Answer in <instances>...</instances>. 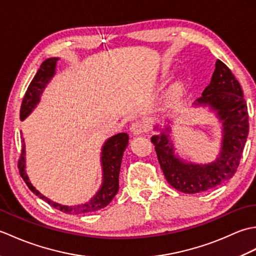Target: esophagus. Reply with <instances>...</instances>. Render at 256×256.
I'll use <instances>...</instances> for the list:
<instances>
[{
  "instance_id": "1",
  "label": "esophagus",
  "mask_w": 256,
  "mask_h": 256,
  "mask_svg": "<svg viewBox=\"0 0 256 256\" xmlns=\"http://www.w3.org/2000/svg\"><path fill=\"white\" fill-rule=\"evenodd\" d=\"M148 124H146L145 122L135 121L134 123H132L130 130H131L133 135H138V134H142V133H145L146 131H148Z\"/></svg>"
}]
</instances>
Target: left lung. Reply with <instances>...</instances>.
I'll return each mask as SVG.
<instances>
[{
	"mask_svg": "<svg viewBox=\"0 0 256 256\" xmlns=\"http://www.w3.org/2000/svg\"><path fill=\"white\" fill-rule=\"evenodd\" d=\"M197 101L214 108L224 121V145L218 160L206 165L184 164L174 155L167 135L162 133L150 138L166 180L184 194L206 192L234 176L248 134V106L242 88L231 70L219 59L209 86Z\"/></svg>",
	"mask_w": 256,
	"mask_h": 256,
	"instance_id": "obj_1",
	"label": "left lung"
}]
</instances>
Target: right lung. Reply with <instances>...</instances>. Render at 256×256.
Segmentation results:
<instances>
[{"mask_svg": "<svg viewBox=\"0 0 256 256\" xmlns=\"http://www.w3.org/2000/svg\"><path fill=\"white\" fill-rule=\"evenodd\" d=\"M58 58H50L40 64V69H38L35 77L32 78V82L30 84L28 88H27L25 96L23 98L20 106V120H23L28 116L32 111V108L36 106V104L40 101V96L42 94V90L50 80L52 74H55V67ZM24 142V140H23ZM128 143V135L126 133H120L114 135L110 140H106L102 148V167H103V184L101 189L98 192V194L92 198L89 202L74 206H62L59 204L54 202V201L46 198L45 196L40 194L37 190L32 186V184L28 182L24 167H25V146L23 144L22 148V153L20 155L18 160V170L20 175L23 178V180L27 184L32 192H34L38 197L45 200L47 204L52 206L55 209L60 210L64 214H88V212L98 211L102 208H104L108 204L111 202L114 196L118 194V175L120 170H121V162L122 156L125 148H126Z\"/></svg>", "mask_w": 256, "mask_h": 256, "instance_id": "add662e5", "label": "right lung"}]
</instances>
